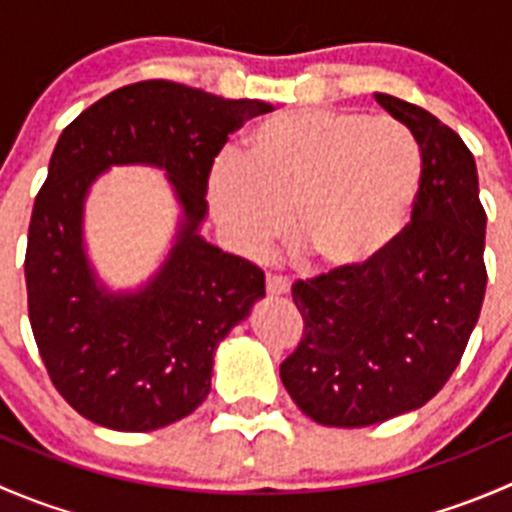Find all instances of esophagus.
Segmentation results:
<instances>
[{
	"label": "esophagus",
	"mask_w": 512,
	"mask_h": 512,
	"mask_svg": "<svg viewBox=\"0 0 512 512\" xmlns=\"http://www.w3.org/2000/svg\"><path fill=\"white\" fill-rule=\"evenodd\" d=\"M289 292V280L282 275H267V294L272 297H282Z\"/></svg>",
	"instance_id": "34e87169"
}]
</instances>
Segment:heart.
<instances>
[{
	"label": "heart",
	"mask_w": 512,
	"mask_h": 512,
	"mask_svg": "<svg viewBox=\"0 0 512 512\" xmlns=\"http://www.w3.org/2000/svg\"><path fill=\"white\" fill-rule=\"evenodd\" d=\"M421 188V153L391 118L297 108L262 121L245 156L208 175V205L232 250L257 255L287 235L334 275L366 270L396 245Z\"/></svg>",
	"instance_id": "1"
}]
</instances>
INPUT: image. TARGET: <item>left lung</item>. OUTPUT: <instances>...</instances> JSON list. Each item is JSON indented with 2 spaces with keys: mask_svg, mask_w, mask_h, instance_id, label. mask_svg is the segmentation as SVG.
Listing matches in <instances>:
<instances>
[{
  "mask_svg": "<svg viewBox=\"0 0 512 512\" xmlns=\"http://www.w3.org/2000/svg\"><path fill=\"white\" fill-rule=\"evenodd\" d=\"M374 98L414 136L421 188L404 235L374 265L292 287L304 332L280 379L322 426H374L428 404L466 352L488 282L471 151L421 106Z\"/></svg>",
  "mask_w": 512,
  "mask_h": 512,
  "instance_id": "obj_1",
  "label": "left lung"
}]
</instances>
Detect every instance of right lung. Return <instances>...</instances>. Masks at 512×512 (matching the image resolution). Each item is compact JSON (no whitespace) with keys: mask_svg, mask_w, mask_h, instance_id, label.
<instances>
[{"mask_svg":"<svg viewBox=\"0 0 512 512\" xmlns=\"http://www.w3.org/2000/svg\"><path fill=\"white\" fill-rule=\"evenodd\" d=\"M272 111L175 81L111 91L59 136L29 223V322L71 409L113 431H156L210 394L213 356L265 297V275L200 235L208 175L235 128ZM113 164L163 169L181 205L174 247L138 290L111 293L83 242L90 185Z\"/></svg>","mask_w":512,"mask_h":512,"instance_id":"1","label":"right lung"}]
</instances>
